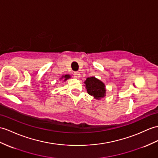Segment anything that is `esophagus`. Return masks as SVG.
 I'll return each instance as SVG.
<instances>
[{
	"label": "esophagus",
	"instance_id": "esophagus-1",
	"mask_svg": "<svg viewBox=\"0 0 158 158\" xmlns=\"http://www.w3.org/2000/svg\"><path fill=\"white\" fill-rule=\"evenodd\" d=\"M74 77L75 78H80V72H74Z\"/></svg>",
	"mask_w": 158,
	"mask_h": 158
}]
</instances>
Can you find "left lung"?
<instances>
[{
  "instance_id": "obj_1",
  "label": "left lung",
  "mask_w": 158,
  "mask_h": 158,
  "mask_svg": "<svg viewBox=\"0 0 158 158\" xmlns=\"http://www.w3.org/2000/svg\"><path fill=\"white\" fill-rule=\"evenodd\" d=\"M84 84H86L88 93L91 96H93L95 98L101 99V98L105 97L106 91L105 88V86L101 80L97 79L94 77H90L86 80Z\"/></svg>"
}]
</instances>
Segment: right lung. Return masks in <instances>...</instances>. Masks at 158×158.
I'll use <instances>...</instances> for the list:
<instances>
[{
    "mask_svg": "<svg viewBox=\"0 0 158 158\" xmlns=\"http://www.w3.org/2000/svg\"><path fill=\"white\" fill-rule=\"evenodd\" d=\"M64 78V80H66L67 79L70 78V75H65L64 76H62V78Z\"/></svg>",
    "mask_w": 158,
    "mask_h": 158,
    "instance_id": "add662e5",
    "label": "right lung"
}]
</instances>
